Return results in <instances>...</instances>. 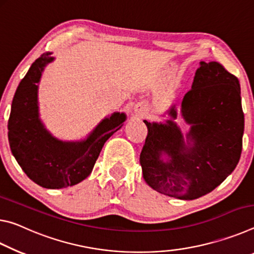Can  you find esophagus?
Here are the masks:
<instances>
[{"label": "esophagus", "instance_id": "obj_1", "mask_svg": "<svg viewBox=\"0 0 254 254\" xmlns=\"http://www.w3.org/2000/svg\"><path fill=\"white\" fill-rule=\"evenodd\" d=\"M135 111H136V114H138V115H140V116L143 115V108L140 107V106H137V107L135 108Z\"/></svg>", "mask_w": 254, "mask_h": 254}]
</instances>
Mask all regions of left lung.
Here are the masks:
<instances>
[{
    "label": "left lung",
    "instance_id": "left-lung-1",
    "mask_svg": "<svg viewBox=\"0 0 254 254\" xmlns=\"http://www.w3.org/2000/svg\"><path fill=\"white\" fill-rule=\"evenodd\" d=\"M180 112L190 126L187 142L173 105L165 123L144 120L148 134L139 162L151 188L192 200L213 191L239 163L244 114L238 77L217 62H200Z\"/></svg>",
    "mask_w": 254,
    "mask_h": 254
}]
</instances>
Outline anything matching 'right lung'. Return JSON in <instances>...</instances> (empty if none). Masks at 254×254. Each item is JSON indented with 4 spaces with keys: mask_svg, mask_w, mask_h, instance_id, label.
<instances>
[{
    "mask_svg": "<svg viewBox=\"0 0 254 254\" xmlns=\"http://www.w3.org/2000/svg\"><path fill=\"white\" fill-rule=\"evenodd\" d=\"M55 57L44 53L33 62L15 91L7 123L12 154L24 173L47 189L80 184L90 176L103 145L126 120L125 112L102 119L81 140H61L39 117L38 84L46 66Z\"/></svg>",
    "mask_w": 254,
    "mask_h": 254,
    "instance_id": "right-lung-1",
    "label": "right lung"
}]
</instances>
